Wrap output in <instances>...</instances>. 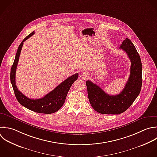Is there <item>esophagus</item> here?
I'll use <instances>...</instances> for the list:
<instances>
[{"label":"esophagus","mask_w":157,"mask_h":157,"mask_svg":"<svg viewBox=\"0 0 157 157\" xmlns=\"http://www.w3.org/2000/svg\"><path fill=\"white\" fill-rule=\"evenodd\" d=\"M81 78H82V80H86L88 78V74L87 73H86V72H83L82 74V75H81Z\"/></svg>","instance_id":"1"}]
</instances>
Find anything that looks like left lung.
<instances>
[{"label":"left lung","mask_w":157,"mask_h":157,"mask_svg":"<svg viewBox=\"0 0 157 157\" xmlns=\"http://www.w3.org/2000/svg\"><path fill=\"white\" fill-rule=\"evenodd\" d=\"M131 61L130 74L123 90L117 95H110L90 80L86 85L92 107L102 114H120L126 110L139 94L142 87V67L140 58L132 42L126 38L120 47Z\"/></svg>","instance_id":"1"}]
</instances>
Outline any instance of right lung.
<instances>
[{
	"label": "right lung",
	"mask_w": 157,
	"mask_h": 157,
	"mask_svg": "<svg viewBox=\"0 0 157 157\" xmlns=\"http://www.w3.org/2000/svg\"><path fill=\"white\" fill-rule=\"evenodd\" d=\"M34 34L33 32L28 35L20 44L15 56V61L12 66L10 71V80L13 88L15 96L20 104L26 108L37 113H53L57 112L63 105L67 93L69 91L73 83L77 80L78 74H75L61 83L53 90L46 94L40 99H29L25 96L20 91L18 90L15 82V74L17 67L20 58L21 50L23 45V42Z\"/></svg>",
	"instance_id": "right-lung-1"
}]
</instances>
